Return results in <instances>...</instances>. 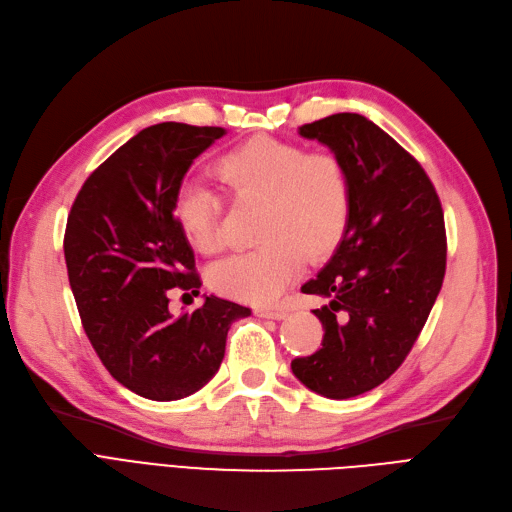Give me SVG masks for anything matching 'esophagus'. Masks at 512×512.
Returning <instances> with one entry per match:
<instances>
[{"label": "esophagus", "instance_id": "esophagus-1", "mask_svg": "<svg viewBox=\"0 0 512 512\" xmlns=\"http://www.w3.org/2000/svg\"><path fill=\"white\" fill-rule=\"evenodd\" d=\"M255 314L259 318H272V320H280L287 316L285 308H255Z\"/></svg>", "mask_w": 512, "mask_h": 512}]
</instances>
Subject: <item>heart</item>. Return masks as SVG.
<instances>
[{
  "label": "heart",
  "instance_id": "obj_1",
  "mask_svg": "<svg viewBox=\"0 0 512 512\" xmlns=\"http://www.w3.org/2000/svg\"><path fill=\"white\" fill-rule=\"evenodd\" d=\"M215 173L236 202H259V249L219 261L211 287L246 304H270L304 270L344 240L350 221L348 170L329 151H306L272 137H251L217 160ZM173 215L185 240L202 255L225 246L221 200L211 187L183 183Z\"/></svg>",
  "mask_w": 512,
  "mask_h": 512
}]
</instances>
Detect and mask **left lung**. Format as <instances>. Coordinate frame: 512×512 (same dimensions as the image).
<instances>
[{
	"instance_id": "left-lung-1",
	"label": "left lung",
	"mask_w": 512,
	"mask_h": 512,
	"mask_svg": "<svg viewBox=\"0 0 512 512\" xmlns=\"http://www.w3.org/2000/svg\"><path fill=\"white\" fill-rule=\"evenodd\" d=\"M327 145L350 179V221L327 266L301 291L323 348L295 358L297 380L327 399H352L386 382L411 352L443 285L447 238L441 200L420 162L358 113L299 126Z\"/></svg>"
}]
</instances>
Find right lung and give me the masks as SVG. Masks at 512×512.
I'll return each mask as SVG.
<instances>
[{
	"mask_svg": "<svg viewBox=\"0 0 512 512\" xmlns=\"http://www.w3.org/2000/svg\"><path fill=\"white\" fill-rule=\"evenodd\" d=\"M219 126L143 128L84 181L67 217L65 261L82 327L116 382L149 401H179L219 371L232 323L251 316L208 295L175 316V289L200 293L194 251L173 215L192 162Z\"/></svg>",
	"mask_w": 512,
	"mask_h": 512,
	"instance_id": "obj_1",
	"label": "right lung"
}]
</instances>
